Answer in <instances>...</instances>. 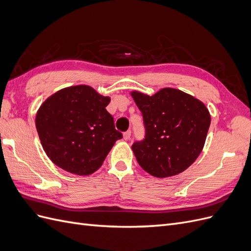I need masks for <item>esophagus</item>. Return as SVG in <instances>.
Wrapping results in <instances>:
<instances>
[{"instance_id":"1","label":"esophagus","mask_w":251,"mask_h":251,"mask_svg":"<svg viewBox=\"0 0 251 251\" xmlns=\"http://www.w3.org/2000/svg\"><path fill=\"white\" fill-rule=\"evenodd\" d=\"M131 138V131H126L124 133V139L125 140H128Z\"/></svg>"}]
</instances>
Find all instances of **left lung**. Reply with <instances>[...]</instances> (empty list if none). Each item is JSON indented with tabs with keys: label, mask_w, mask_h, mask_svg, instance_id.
<instances>
[{
	"label": "left lung",
	"mask_w": 251,
	"mask_h": 251,
	"mask_svg": "<svg viewBox=\"0 0 251 251\" xmlns=\"http://www.w3.org/2000/svg\"><path fill=\"white\" fill-rule=\"evenodd\" d=\"M142 113L146 137L132 150L141 168L157 178L178 175L191 166L203 150L210 125L205 104L173 88L154 95L131 93Z\"/></svg>",
	"instance_id": "obj_1"
}]
</instances>
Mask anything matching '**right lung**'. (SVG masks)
<instances>
[{"label": "right lung", "mask_w": 251, "mask_h": 251, "mask_svg": "<svg viewBox=\"0 0 251 251\" xmlns=\"http://www.w3.org/2000/svg\"><path fill=\"white\" fill-rule=\"evenodd\" d=\"M111 98L86 85L57 91L43 102L35 126L44 151L58 168L88 176L123 138L105 110Z\"/></svg>", "instance_id": "add662e5"}]
</instances>
